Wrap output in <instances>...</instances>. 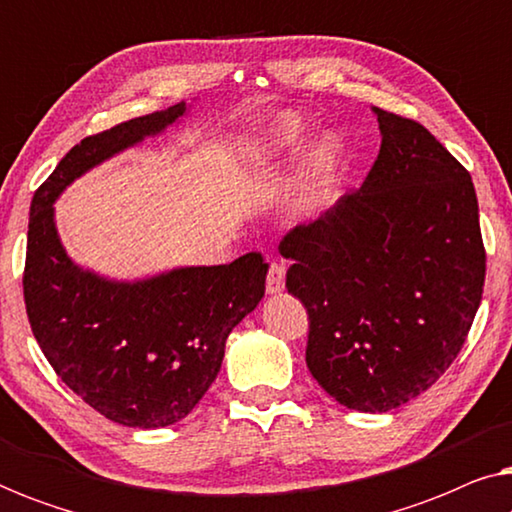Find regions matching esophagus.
Instances as JSON below:
<instances>
[{"label":"esophagus","mask_w":512,"mask_h":512,"mask_svg":"<svg viewBox=\"0 0 512 512\" xmlns=\"http://www.w3.org/2000/svg\"><path fill=\"white\" fill-rule=\"evenodd\" d=\"M284 284H286L284 263H272L268 270V282H265V289H268V293H279V291H284Z\"/></svg>","instance_id":"34e87169"}]
</instances>
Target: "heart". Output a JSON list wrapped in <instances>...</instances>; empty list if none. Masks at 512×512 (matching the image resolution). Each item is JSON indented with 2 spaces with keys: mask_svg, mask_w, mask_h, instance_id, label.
Returning a JSON list of instances; mask_svg holds the SVG:
<instances>
[{
  "mask_svg": "<svg viewBox=\"0 0 512 512\" xmlns=\"http://www.w3.org/2000/svg\"><path fill=\"white\" fill-rule=\"evenodd\" d=\"M300 137H303V123L296 121V118H286V121L277 123L272 128L270 137L265 139L251 151V165L254 167H263L275 160L277 156H286V153H293L298 149ZM333 156L328 151H321V156L314 165V170L310 177H307L303 191L298 195L296 202V212L303 216H310L314 212H319L321 207L326 205L328 195H331V186H333Z\"/></svg>",
  "mask_w": 512,
  "mask_h": 512,
  "instance_id": "1",
  "label": "heart"
}]
</instances>
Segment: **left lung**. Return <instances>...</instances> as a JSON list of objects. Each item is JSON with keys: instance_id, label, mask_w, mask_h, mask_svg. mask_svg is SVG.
<instances>
[{"instance_id": "left-lung-1", "label": "left lung", "mask_w": 512, "mask_h": 512, "mask_svg": "<svg viewBox=\"0 0 512 512\" xmlns=\"http://www.w3.org/2000/svg\"><path fill=\"white\" fill-rule=\"evenodd\" d=\"M373 111L382 144L363 186L289 230L279 254L310 317L314 380L349 410L389 412L457 359L487 256L466 167L424 125Z\"/></svg>"}]
</instances>
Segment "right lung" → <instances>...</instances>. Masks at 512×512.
Returning <instances> with one entry per match:
<instances>
[{"label":"right lung","instance_id":"1","mask_svg":"<svg viewBox=\"0 0 512 512\" xmlns=\"http://www.w3.org/2000/svg\"><path fill=\"white\" fill-rule=\"evenodd\" d=\"M184 114L179 102L81 139L30 207L23 293L34 338L76 396L135 429L170 426L200 403L219 375L230 331L261 303L268 263L251 251L228 265L114 282L67 256L53 202L81 174Z\"/></svg>","mask_w":512,"mask_h":512}]
</instances>
